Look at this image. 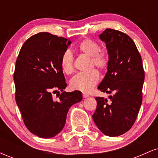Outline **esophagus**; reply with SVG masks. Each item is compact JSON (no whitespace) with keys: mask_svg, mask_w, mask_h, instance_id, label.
Here are the masks:
<instances>
[{"mask_svg":"<svg viewBox=\"0 0 158 158\" xmlns=\"http://www.w3.org/2000/svg\"><path fill=\"white\" fill-rule=\"evenodd\" d=\"M82 97H83V98H87V97H89V94H88L86 93H83L82 94Z\"/></svg>","mask_w":158,"mask_h":158,"instance_id":"34e87169","label":"esophagus"}]
</instances>
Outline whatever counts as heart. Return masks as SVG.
Masks as SVG:
<instances>
[{"label":"heart","mask_w":158,"mask_h":158,"mask_svg":"<svg viewBox=\"0 0 158 158\" xmlns=\"http://www.w3.org/2000/svg\"><path fill=\"white\" fill-rule=\"evenodd\" d=\"M99 48V43L90 39L82 40L78 45V50L81 54L90 57V69L96 67L101 72H105L109 66V56L106 51ZM61 68L63 72L67 74H71L73 72V57L69 50L65 51L61 56ZM99 80V72L94 69L86 73L75 75L70 79V85L73 90L89 92L97 85Z\"/></svg>","instance_id":"obj_1"}]
</instances>
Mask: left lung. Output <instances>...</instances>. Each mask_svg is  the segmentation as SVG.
<instances>
[{
	"label": "left lung",
	"mask_w": 158,
	"mask_h": 158,
	"mask_svg": "<svg viewBox=\"0 0 158 158\" xmlns=\"http://www.w3.org/2000/svg\"><path fill=\"white\" fill-rule=\"evenodd\" d=\"M99 39L106 44L110 62L98 89L112 95L109 99L95 98L97 106L92 117L104 135L117 137L128 131L137 119L145 72L140 54L128 35L106 29Z\"/></svg>",
	"instance_id": "obj_1"
}]
</instances>
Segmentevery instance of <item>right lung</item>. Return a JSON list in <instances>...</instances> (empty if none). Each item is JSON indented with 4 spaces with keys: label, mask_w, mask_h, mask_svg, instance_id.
Here are the masks:
<instances>
[{
    "label": "right lung",
    "mask_w": 158,
    "mask_h": 158,
    "mask_svg": "<svg viewBox=\"0 0 158 158\" xmlns=\"http://www.w3.org/2000/svg\"><path fill=\"white\" fill-rule=\"evenodd\" d=\"M70 43L65 38L39 32L25 41L16 60V103L27 129L39 137L58 135L69 108L82 99L79 90L64 91L67 83L61 59ZM54 93L59 94L57 99Z\"/></svg>",
    "instance_id": "1"
}]
</instances>
